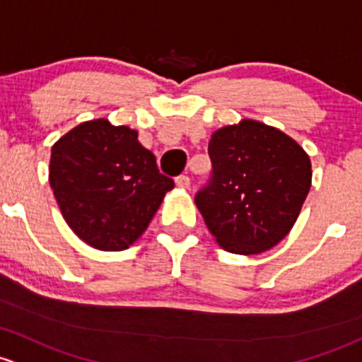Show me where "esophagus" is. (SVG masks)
Returning <instances> with one entry per match:
<instances>
[{
	"label": "esophagus",
	"mask_w": 362,
	"mask_h": 362,
	"mask_svg": "<svg viewBox=\"0 0 362 362\" xmlns=\"http://www.w3.org/2000/svg\"><path fill=\"white\" fill-rule=\"evenodd\" d=\"M176 185L180 188H189V177L186 174H181V176L176 177Z\"/></svg>",
	"instance_id": "34e87169"
}]
</instances>
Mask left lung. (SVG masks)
<instances>
[{
	"mask_svg": "<svg viewBox=\"0 0 362 362\" xmlns=\"http://www.w3.org/2000/svg\"><path fill=\"white\" fill-rule=\"evenodd\" d=\"M211 177L195 204L209 232L233 255H258L293 228L312 181L310 158L281 130L242 120L209 141Z\"/></svg>",
	"mask_w": 362,
	"mask_h": 362,
	"instance_id": "8db88e82",
	"label": "left lung"
}]
</instances>
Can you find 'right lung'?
<instances>
[{"label": "right lung", "mask_w": 362, "mask_h": 362, "mask_svg": "<svg viewBox=\"0 0 362 362\" xmlns=\"http://www.w3.org/2000/svg\"><path fill=\"white\" fill-rule=\"evenodd\" d=\"M50 186L66 223L100 251H124L143 235L174 181L136 130L92 120L52 148Z\"/></svg>", "instance_id": "add662e5"}]
</instances>
